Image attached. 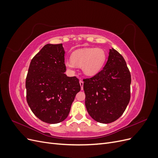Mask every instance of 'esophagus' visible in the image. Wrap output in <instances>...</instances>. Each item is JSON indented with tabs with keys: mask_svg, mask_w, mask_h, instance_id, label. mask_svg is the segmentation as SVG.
I'll use <instances>...</instances> for the list:
<instances>
[{
	"mask_svg": "<svg viewBox=\"0 0 158 158\" xmlns=\"http://www.w3.org/2000/svg\"><path fill=\"white\" fill-rule=\"evenodd\" d=\"M80 86H81V89H83V85H84V82L82 80H80Z\"/></svg>",
	"mask_w": 158,
	"mask_h": 158,
	"instance_id": "1",
	"label": "esophagus"
}]
</instances>
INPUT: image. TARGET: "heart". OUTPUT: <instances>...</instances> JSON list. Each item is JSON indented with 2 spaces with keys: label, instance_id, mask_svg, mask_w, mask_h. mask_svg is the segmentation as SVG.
<instances>
[{
  "label": "heart",
  "instance_id": "1",
  "mask_svg": "<svg viewBox=\"0 0 158 158\" xmlns=\"http://www.w3.org/2000/svg\"><path fill=\"white\" fill-rule=\"evenodd\" d=\"M106 60V53L103 49L89 47L74 51L71 60L65 62V66L73 71L76 66L82 67L85 75L92 76L101 70Z\"/></svg>",
  "mask_w": 158,
  "mask_h": 158
}]
</instances>
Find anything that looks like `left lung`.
<instances>
[{"label":"left lung","mask_w":158,"mask_h":158,"mask_svg":"<svg viewBox=\"0 0 158 158\" xmlns=\"http://www.w3.org/2000/svg\"><path fill=\"white\" fill-rule=\"evenodd\" d=\"M84 82L85 105L91 117L106 124L117 120L131 98V76L123 56L109 49L103 70Z\"/></svg>","instance_id":"obj_1"}]
</instances>
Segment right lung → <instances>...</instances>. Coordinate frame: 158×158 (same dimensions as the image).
<instances>
[{"label": "right lung", "mask_w": 158, "mask_h": 158, "mask_svg": "<svg viewBox=\"0 0 158 158\" xmlns=\"http://www.w3.org/2000/svg\"><path fill=\"white\" fill-rule=\"evenodd\" d=\"M63 44H47L31 59L26 81V99L33 114L49 124L63 121L68 117L79 80L64 73Z\"/></svg>", "instance_id": "1"}]
</instances>
